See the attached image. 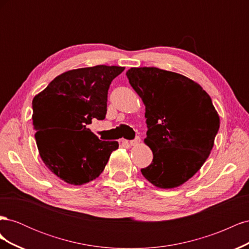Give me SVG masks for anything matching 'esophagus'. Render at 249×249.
Here are the masks:
<instances>
[{
  "label": "esophagus",
  "mask_w": 249,
  "mask_h": 249,
  "mask_svg": "<svg viewBox=\"0 0 249 249\" xmlns=\"http://www.w3.org/2000/svg\"><path fill=\"white\" fill-rule=\"evenodd\" d=\"M140 143V138L139 137H136L135 139H133V140H130V144L131 145H137V144H139Z\"/></svg>",
  "instance_id": "obj_1"
}]
</instances>
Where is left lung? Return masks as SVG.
I'll return each mask as SVG.
<instances>
[{
	"mask_svg": "<svg viewBox=\"0 0 249 249\" xmlns=\"http://www.w3.org/2000/svg\"><path fill=\"white\" fill-rule=\"evenodd\" d=\"M126 77L145 105L144 142L154 158L143 177L163 189L184 184L208 159L219 130L212 100L197 83L157 67H132Z\"/></svg>",
	"mask_w": 249,
	"mask_h": 249,
	"instance_id": "left-lung-1",
	"label": "left lung"
}]
</instances>
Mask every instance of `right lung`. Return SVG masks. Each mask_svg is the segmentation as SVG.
Returning a JSON list of instances; mask_svg holds the SVG:
<instances>
[{"label":"right lung","instance_id":"1","mask_svg":"<svg viewBox=\"0 0 249 249\" xmlns=\"http://www.w3.org/2000/svg\"><path fill=\"white\" fill-rule=\"evenodd\" d=\"M122 66L69 71L53 80L32 102L33 127L46 166L64 182L83 185L99 177L117 141H102L87 124L107 114L111 82Z\"/></svg>","mask_w":249,"mask_h":249}]
</instances>
